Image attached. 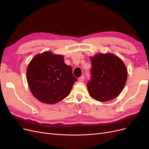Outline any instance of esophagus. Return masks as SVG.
<instances>
[{
  "mask_svg": "<svg viewBox=\"0 0 149 149\" xmlns=\"http://www.w3.org/2000/svg\"><path fill=\"white\" fill-rule=\"evenodd\" d=\"M84 79V76H81L80 78H78V81L79 82H83Z\"/></svg>",
  "mask_w": 149,
  "mask_h": 149,
  "instance_id": "34e87169",
  "label": "esophagus"
}]
</instances>
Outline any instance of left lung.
Wrapping results in <instances>:
<instances>
[{
    "label": "left lung",
    "mask_w": 149,
    "mask_h": 149,
    "mask_svg": "<svg viewBox=\"0 0 149 149\" xmlns=\"http://www.w3.org/2000/svg\"><path fill=\"white\" fill-rule=\"evenodd\" d=\"M91 79L87 84L94 100L105 102L113 100L123 91L127 70L121 59L112 53L96 54L91 58Z\"/></svg>",
    "instance_id": "1"
}]
</instances>
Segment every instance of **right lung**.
Wrapping results in <instances>:
<instances>
[{
	"label": "right lung",
	"mask_w": 149,
	"mask_h": 149,
	"mask_svg": "<svg viewBox=\"0 0 149 149\" xmlns=\"http://www.w3.org/2000/svg\"><path fill=\"white\" fill-rule=\"evenodd\" d=\"M30 91L38 101L53 104L69 95L77 81L63 56L46 52L35 55L26 70Z\"/></svg>",
	"instance_id": "1"
}]
</instances>
